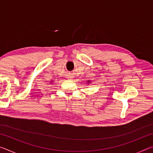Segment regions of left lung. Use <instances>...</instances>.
Instances as JSON below:
<instances>
[{
	"label": "left lung",
	"mask_w": 153,
	"mask_h": 153,
	"mask_svg": "<svg viewBox=\"0 0 153 153\" xmlns=\"http://www.w3.org/2000/svg\"><path fill=\"white\" fill-rule=\"evenodd\" d=\"M88 82H89V83H90V81H88Z\"/></svg>",
	"instance_id": "obj_1"
}]
</instances>
